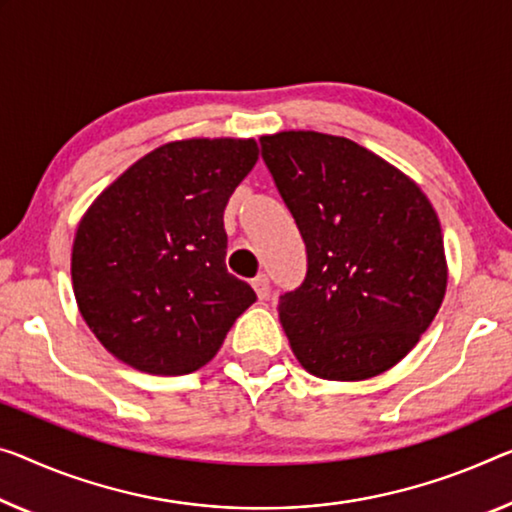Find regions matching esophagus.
<instances>
[{
    "label": "esophagus",
    "instance_id": "obj_1",
    "mask_svg": "<svg viewBox=\"0 0 512 512\" xmlns=\"http://www.w3.org/2000/svg\"><path fill=\"white\" fill-rule=\"evenodd\" d=\"M251 286H254L258 300H267V297H270V279H267L265 274H258V277L251 281Z\"/></svg>",
    "mask_w": 512,
    "mask_h": 512
}]
</instances>
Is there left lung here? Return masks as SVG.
Masks as SVG:
<instances>
[{
	"label": "left lung",
	"instance_id": "8db88e82",
	"mask_svg": "<svg viewBox=\"0 0 512 512\" xmlns=\"http://www.w3.org/2000/svg\"><path fill=\"white\" fill-rule=\"evenodd\" d=\"M263 160L306 245V277L279 297L295 357L322 380L396 366L446 293L442 226L403 171L355 141L311 130L261 137Z\"/></svg>",
	"mask_w": 512,
	"mask_h": 512
}]
</instances>
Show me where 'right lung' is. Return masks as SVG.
I'll use <instances>...</instances> for the list:
<instances>
[{
	"mask_svg": "<svg viewBox=\"0 0 512 512\" xmlns=\"http://www.w3.org/2000/svg\"><path fill=\"white\" fill-rule=\"evenodd\" d=\"M256 160L254 139L171 141L86 210L70 261L75 300L123 364L151 375L199 371L256 302L224 263V208Z\"/></svg>",
	"mask_w": 512,
	"mask_h": 512,
	"instance_id": "obj_1",
	"label": "right lung"
}]
</instances>
